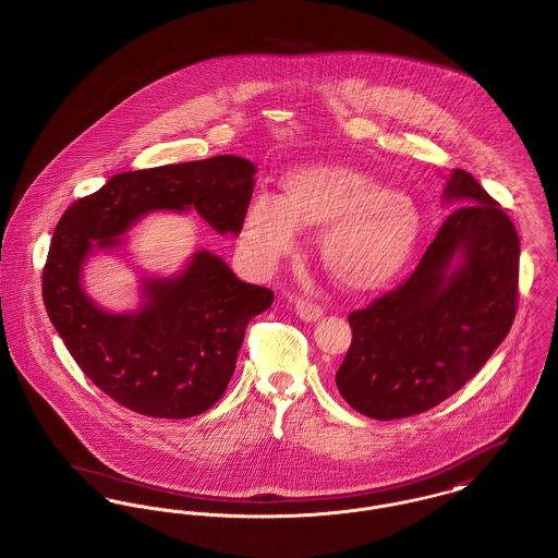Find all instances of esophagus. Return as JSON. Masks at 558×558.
<instances>
[{
    "label": "esophagus",
    "mask_w": 558,
    "mask_h": 558,
    "mask_svg": "<svg viewBox=\"0 0 558 558\" xmlns=\"http://www.w3.org/2000/svg\"><path fill=\"white\" fill-rule=\"evenodd\" d=\"M295 310L299 318L305 320V323H314V320H318L323 316V307L318 303L310 301V299H296Z\"/></svg>",
    "instance_id": "34e87169"
}]
</instances>
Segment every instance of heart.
<instances>
[{
    "label": "heart",
    "instance_id": "heart-1",
    "mask_svg": "<svg viewBox=\"0 0 558 558\" xmlns=\"http://www.w3.org/2000/svg\"><path fill=\"white\" fill-rule=\"evenodd\" d=\"M299 228L325 230L320 255L330 276L350 289L386 284L409 259L422 230L415 202L386 190L352 166H310L287 179V197H255L244 221L253 262L274 267L295 251Z\"/></svg>",
    "mask_w": 558,
    "mask_h": 558
}]
</instances>
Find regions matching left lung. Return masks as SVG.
Instances as JSON below:
<instances>
[{
    "mask_svg": "<svg viewBox=\"0 0 558 558\" xmlns=\"http://www.w3.org/2000/svg\"><path fill=\"white\" fill-rule=\"evenodd\" d=\"M445 199L463 206L413 274L348 316L352 345L335 381L366 417L390 422L434 409L483 368L514 323L517 228L465 170H453ZM456 254L462 262L451 268Z\"/></svg>",
    "mask_w": 558,
    "mask_h": 558,
    "instance_id": "1",
    "label": "left lung"
}]
</instances>
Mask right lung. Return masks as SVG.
Instances as JSON below:
<instances>
[{"mask_svg":"<svg viewBox=\"0 0 558 558\" xmlns=\"http://www.w3.org/2000/svg\"><path fill=\"white\" fill-rule=\"evenodd\" d=\"M253 177L255 165L238 156L132 170L75 199L61 217L41 274L44 305L73 361L118 404L160 420L208 411L228 390L251 318L274 293L199 251L181 276L145 280L147 303L136 314H109L84 293L82 263L93 246L120 244L118 235L141 215L162 208L194 206L219 233H238Z\"/></svg>","mask_w":558,"mask_h":558,"instance_id":"add662e5","label":"right lung"}]
</instances>
